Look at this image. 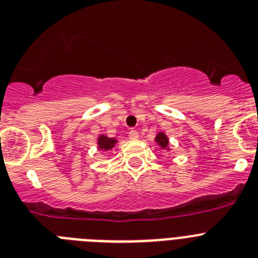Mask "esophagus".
Masks as SVG:
<instances>
[{"instance_id":"obj_1","label":"esophagus","mask_w":258,"mask_h":258,"mask_svg":"<svg viewBox=\"0 0 258 258\" xmlns=\"http://www.w3.org/2000/svg\"><path fill=\"white\" fill-rule=\"evenodd\" d=\"M138 137H140V134H138V132L137 131L129 132V138H131V140H138Z\"/></svg>"}]
</instances>
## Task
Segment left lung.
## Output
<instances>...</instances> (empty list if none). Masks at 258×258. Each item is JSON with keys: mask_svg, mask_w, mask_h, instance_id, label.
Wrapping results in <instances>:
<instances>
[{"mask_svg": "<svg viewBox=\"0 0 258 258\" xmlns=\"http://www.w3.org/2000/svg\"><path fill=\"white\" fill-rule=\"evenodd\" d=\"M156 142L159 143V145H160L163 149H166V147H168V143H169V142H168V138H166V136L164 133L157 134Z\"/></svg>", "mask_w": 258, "mask_h": 258, "instance_id": "left-lung-1", "label": "left lung"}]
</instances>
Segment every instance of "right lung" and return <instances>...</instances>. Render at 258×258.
I'll use <instances>...</instances> for the list:
<instances>
[{"label":"right lung","instance_id":"obj_1","mask_svg":"<svg viewBox=\"0 0 258 258\" xmlns=\"http://www.w3.org/2000/svg\"><path fill=\"white\" fill-rule=\"evenodd\" d=\"M116 143V140H113V138H108V137L106 136H101L99 138H98V145H99V149L101 150H106V151H108V150H111L115 146Z\"/></svg>","mask_w":258,"mask_h":258}]
</instances>
